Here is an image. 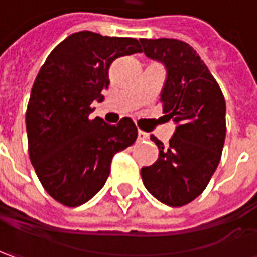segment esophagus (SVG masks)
I'll return each instance as SVG.
<instances>
[{"label":"esophagus","mask_w":257,"mask_h":257,"mask_svg":"<svg viewBox=\"0 0 257 257\" xmlns=\"http://www.w3.org/2000/svg\"><path fill=\"white\" fill-rule=\"evenodd\" d=\"M150 138V135L147 134V132H144V131H138V140H148Z\"/></svg>","instance_id":"34e87169"}]
</instances>
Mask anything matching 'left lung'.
I'll list each match as a JSON object with an SVG mask.
<instances>
[{
  "mask_svg": "<svg viewBox=\"0 0 257 257\" xmlns=\"http://www.w3.org/2000/svg\"><path fill=\"white\" fill-rule=\"evenodd\" d=\"M144 54L164 64V113L175 123L170 147L151 137L158 160L142 167L145 188L161 203L181 207L204 191L217 168L226 138V102L197 51L175 39H141Z\"/></svg>",
  "mask_w": 257,
  "mask_h": 257,
  "instance_id": "obj_1",
  "label": "left lung"
}]
</instances>
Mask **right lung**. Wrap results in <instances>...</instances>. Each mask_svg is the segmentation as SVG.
<instances>
[{"label": "right lung", "instance_id": "add662e5", "mask_svg": "<svg viewBox=\"0 0 257 257\" xmlns=\"http://www.w3.org/2000/svg\"><path fill=\"white\" fill-rule=\"evenodd\" d=\"M141 51L135 39L79 31L63 40L40 69L26 113L28 152L46 191L64 206H82L97 194L113 155L138 137L131 117L109 125L89 115L92 102L105 99L112 62Z\"/></svg>", "mask_w": 257, "mask_h": 257}]
</instances>
